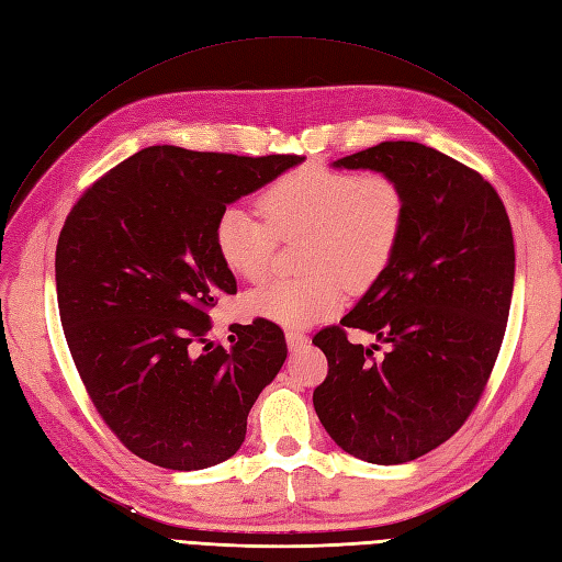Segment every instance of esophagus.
Wrapping results in <instances>:
<instances>
[{
  "label": "esophagus",
  "mask_w": 562,
  "mask_h": 562,
  "mask_svg": "<svg viewBox=\"0 0 562 562\" xmlns=\"http://www.w3.org/2000/svg\"><path fill=\"white\" fill-rule=\"evenodd\" d=\"M306 341H308V337L304 333H297V330H288L285 333V344H288L290 351H297V348L306 346Z\"/></svg>",
  "instance_id": "34e87169"
}]
</instances>
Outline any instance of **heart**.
Segmentation results:
<instances>
[{
	"label": "heart",
	"instance_id": "b5f03b06",
	"mask_svg": "<svg viewBox=\"0 0 562 562\" xmlns=\"http://www.w3.org/2000/svg\"><path fill=\"white\" fill-rule=\"evenodd\" d=\"M262 216L225 206L214 225L218 258L232 274L262 281L277 237L306 235L302 281H269L244 300L246 312L281 327L335 318L344 283L367 290L391 265L406 218L402 186L381 171L302 167L283 173L260 200Z\"/></svg>",
	"mask_w": 562,
	"mask_h": 562
}]
</instances>
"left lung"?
<instances>
[{"instance_id":"1","label":"left lung","mask_w":562,"mask_h":562,"mask_svg":"<svg viewBox=\"0 0 562 562\" xmlns=\"http://www.w3.org/2000/svg\"><path fill=\"white\" fill-rule=\"evenodd\" d=\"M393 177L406 218L385 272L314 344L327 376L314 409L339 449L374 465L409 462L447 441L476 406L505 337L514 237L481 173L416 142H381L333 162ZM358 326L390 351L351 345Z\"/></svg>"}]
</instances>
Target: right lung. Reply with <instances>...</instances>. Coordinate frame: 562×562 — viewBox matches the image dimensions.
<instances>
[{
    "label": "right lung",
    "mask_w": 562,
    "mask_h": 562,
    "mask_svg": "<svg viewBox=\"0 0 562 562\" xmlns=\"http://www.w3.org/2000/svg\"><path fill=\"white\" fill-rule=\"evenodd\" d=\"M302 162L148 146L69 211L55 250L60 321L90 400L134 456L190 472L239 451L288 348L262 318L232 325L229 346L206 339L209 308L237 293L214 225Z\"/></svg>",
    "instance_id": "right-lung-1"
}]
</instances>
